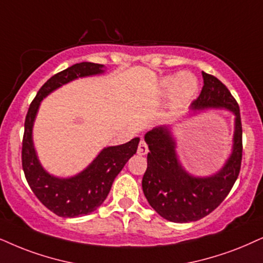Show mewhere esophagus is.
Wrapping results in <instances>:
<instances>
[{
    "instance_id": "esophagus-1",
    "label": "esophagus",
    "mask_w": 263,
    "mask_h": 263,
    "mask_svg": "<svg viewBox=\"0 0 263 263\" xmlns=\"http://www.w3.org/2000/svg\"><path fill=\"white\" fill-rule=\"evenodd\" d=\"M137 153H138V155H145L148 153V145H147V143L143 141V139L139 142Z\"/></svg>"
}]
</instances>
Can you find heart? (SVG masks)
I'll list each match as a JSON object with an SVG mask.
<instances>
[{"label":"heart","mask_w":263,"mask_h":263,"mask_svg":"<svg viewBox=\"0 0 263 263\" xmlns=\"http://www.w3.org/2000/svg\"><path fill=\"white\" fill-rule=\"evenodd\" d=\"M198 80L189 71H181L176 75H168L161 79L159 93L166 97L170 93V108L172 111H178L187 105L198 93Z\"/></svg>","instance_id":"1"}]
</instances>
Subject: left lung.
Instances as JSON below:
<instances>
[{
  "mask_svg": "<svg viewBox=\"0 0 263 263\" xmlns=\"http://www.w3.org/2000/svg\"><path fill=\"white\" fill-rule=\"evenodd\" d=\"M201 74L204 86L191 110L195 114L223 109L234 115L232 151L220 170L210 176H195L185 170L179 160L172 126H159L144 135L149 153L142 179L143 193L161 217L176 223L198 221L214 211L231 192L240 171L242 129L238 103L217 78L204 71Z\"/></svg>",
  "mask_w": 263,
  "mask_h": 263,
  "instance_id": "1",
  "label": "left lung"
}]
</instances>
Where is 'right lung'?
Returning a JSON list of instances; mask_svg holds the SVG:
<instances>
[{
	"label": "right lung",
	"mask_w": 263,
	"mask_h": 263,
	"mask_svg": "<svg viewBox=\"0 0 263 263\" xmlns=\"http://www.w3.org/2000/svg\"><path fill=\"white\" fill-rule=\"evenodd\" d=\"M105 70L103 64L82 62L58 72L40 88L26 114L22 149L25 178L39 200L61 217H80L97 210L108 197L116 176L137 152L138 137L125 144L105 147L87 167L70 177L49 174L40 162L32 129L43 98L74 80L102 75Z\"/></svg>",
	"instance_id": "right-lung-1"
}]
</instances>
